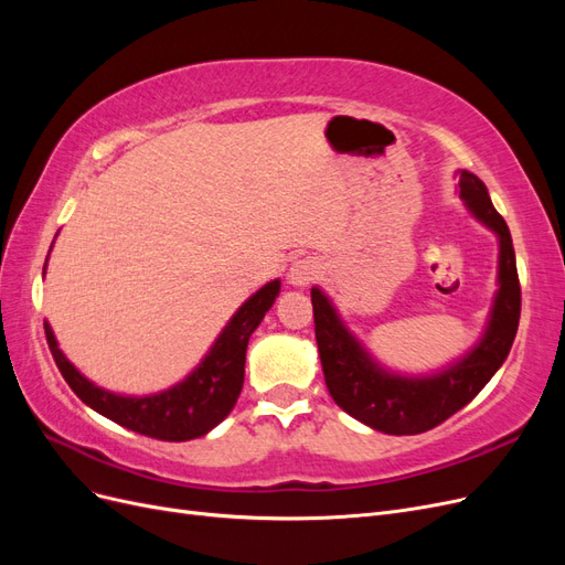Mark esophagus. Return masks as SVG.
I'll return each mask as SVG.
<instances>
[{"label":"esophagus","mask_w":565,"mask_h":565,"mask_svg":"<svg viewBox=\"0 0 565 565\" xmlns=\"http://www.w3.org/2000/svg\"><path fill=\"white\" fill-rule=\"evenodd\" d=\"M318 276H320V264L316 259H299L297 264H292V268H289L287 280L297 287H306L316 282Z\"/></svg>","instance_id":"esophagus-1"}]
</instances>
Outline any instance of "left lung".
<instances>
[{"label": "left lung", "instance_id": "1", "mask_svg": "<svg viewBox=\"0 0 565 565\" xmlns=\"http://www.w3.org/2000/svg\"><path fill=\"white\" fill-rule=\"evenodd\" d=\"M459 195L486 226L500 235V292L486 337L461 363L426 380L388 374L374 365L347 332L328 297L318 287L311 289L316 341L330 396L358 422L391 436L429 431L471 403L504 363L519 330L521 282L511 233L502 214L492 207L486 183L476 174H459Z\"/></svg>", "mask_w": 565, "mask_h": 565}]
</instances>
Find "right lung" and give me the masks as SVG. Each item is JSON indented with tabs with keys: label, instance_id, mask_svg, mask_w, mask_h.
Masks as SVG:
<instances>
[{
	"label": "right lung",
	"instance_id": "obj_1",
	"mask_svg": "<svg viewBox=\"0 0 565 565\" xmlns=\"http://www.w3.org/2000/svg\"><path fill=\"white\" fill-rule=\"evenodd\" d=\"M280 292V280L264 285L259 292L249 297L241 311H237L226 330L218 334L212 351L204 355L200 367L174 388L156 393L146 398L115 396L110 391L94 386L89 380L71 365L61 353L56 337L44 322V334L51 355L77 398L87 403L98 415L113 419L136 434H143L158 440H191L212 431L218 422H224L237 396L243 391L245 380V353L252 332L259 328L266 311Z\"/></svg>",
	"mask_w": 565,
	"mask_h": 565
}]
</instances>
